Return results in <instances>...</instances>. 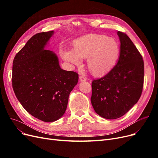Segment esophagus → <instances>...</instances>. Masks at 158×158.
<instances>
[{"label":"esophagus","mask_w":158,"mask_h":158,"mask_svg":"<svg viewBox=\"0 0 158 158\" xmlns=\"http://www.w3.org/2000/svg\"><path fill=\"white\" fill-rule=\"evenodd\" d=\"M80 82H84V81H86V78H85L83 76H80Z\"/></svg>","instance_id":"1"}]
</instances>
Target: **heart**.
Here are the masks:
<instances>
[{"label": "heart", "mask_w": 158, "mask_h": 158, "mask_svg": "<svg viewBox=\"0 0 158 158\" xmlns=\"http://www.w3.org/2000/svg\"><path fill=\"white\" fill-rule=\"evenodd\" d=\"M120 47L118 42L105 35L89 34L75 42L74 49L63 52V58L79 65L82 58L87 57L88 68L95 75H102L111 70L118 60Z\"/></svg>", "instance_id": "1"}]
</instances>
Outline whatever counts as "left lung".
I'll list each match as a JSON object with an SVG mask.
<instances>
[{"instance_id":"8db88e82","label":"left lung","mask_w":158,"mask_h":158,"mask_svg":"<svg viewBox=\"0 0 158 158\" xmlns=\"http://www.w3.org/2000/svg\"><path fill=\"white\" fill-rule=\"evenodd\" d=\"M120 55L117 64L103 77L92 82L91 102L99 116L116 119L127 113L139 100L143 89L144 60L125 33L117 32Z\"/></svg>"}]
</instances>
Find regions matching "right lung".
<instances>
[{
	"mask_svg": "<svg viewBox=\"0 0 158 158\" xmlns=\"http://www.w3.org/2000/svg\"><path fill=\"white\" fill-rule=\"evenodd\" d=\"M54 31L38 33L13 60L12 84L18 101L32 116L53 122L63 115L78 74L60 69L55 52L44 49Z\"/></svg>",
	"mask_w": 158,
	"mask_h": 158,
	"instance_id": "1",
	"label": "right lung"
}]
</instances>
